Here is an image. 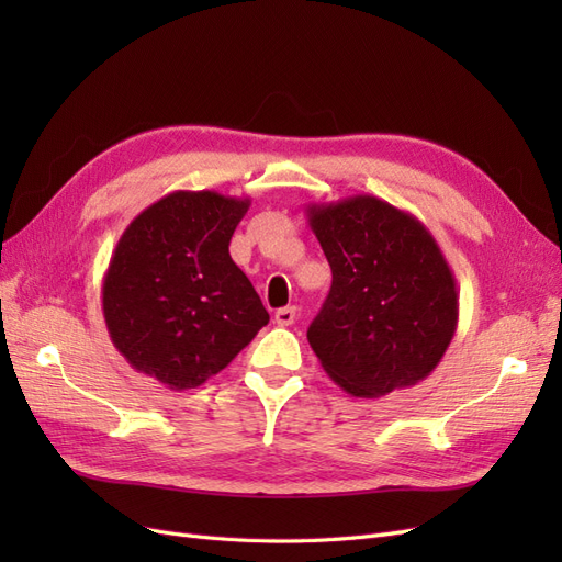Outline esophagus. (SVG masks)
Listing matches in <instances>:
<instances>
[{
    "instance_id": "34e87169",
    "label": "esophagus",
    "mask_w": 562,
    "mask_h": 562,
    "mask_svg": "<svg viewBox=\"0 0 562 562\" xmlns=\"http://www.w3.org/2000/svg\"><path fill=\"white\" fill-rule=\"evenodd\" d=\"M295 316H297V307H281V310H277L274 321L279 323V326H293Z\"/></svg>"
}]
</instances>
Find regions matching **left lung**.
Returning <instances> with one entry per match:
<instances>
[{
  "instance_id": "obj_1",
  "label": "left lung",
  "mask_w": 562,
  "mask_h": 562,
  "mask_svg": "<svg viewBox=\"0 0 562 562\" xmlns=\"http://www.w3.org/2000/svg\"><path fill=\"white\" fill-rule=\"evenodd\" d=\"M307 217L333 269L307 330L321 368L356 398L429 378L459 318L454 274L431 232L370 194L310 203Z\"/></svg>"
}]
</instances>
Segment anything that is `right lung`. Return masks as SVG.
Listing matches in <instances>:
<instances>
[{
    "label": "right lung",
    "mask_w": 562,
    "mask_h": 562,
    "mask_svg": "<svg viewBox=\"0 0 562 562\" xmlns=\"http://www.w3.org/2000/svg\"><path fill=\"white\" fill-rule=\"evenodd\" d=\"M250 199L178 190L131 220L103 277L112 345L173 391L227 368L269 314L229 258Z\"/></svg>",
    "instance_id": "1"
}]
</instances>
